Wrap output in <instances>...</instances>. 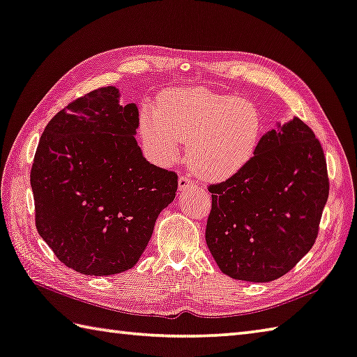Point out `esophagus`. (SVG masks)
Wrapping results in <instances>:
<instances>
[{
	"instance_id": "34e87169",
	"label": "esophagus",
	"mask_w": 357,
	"mask_h": 357,
	"mask_svg": "<svg viewBox=\"0 0 357 357\" xmlns=\"http://www.w3.org/2000/svg\"><path fill=\"white\" fill-rule=\"evenodd\" d=\"M178 187H179V190L193 189V187H195V183H193V181H192L190 178H187V176H181V178H179V181H178Z\"/></svg>"
}]
</instances>
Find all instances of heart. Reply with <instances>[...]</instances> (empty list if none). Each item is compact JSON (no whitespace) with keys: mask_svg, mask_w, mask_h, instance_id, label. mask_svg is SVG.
<instances>
[{"mask_svg":"<svg viewBox=\"0 0 357 357\" xmlns=\"http://www.w3.org/2000/svg\"><path fill=\"white\" fill-rule=\"evenodd\" d=\"M139 132L145 153L170 165L187 144V164L199 178L223 181L248 164L262 137V116L252 102L201 87L170 89L158 107L140 109Z\"/></svg>","mask_w":357,"mask_h":357,"instance_id":"heart-1","label":"heart"}]
</instances>
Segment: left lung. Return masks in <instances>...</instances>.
Returning <instances> with one entry per match:
<instances>
[{"mask_svg":"<svg viewBox=\"0 0 357 357\" xmlns=\"http://www.w3.org/2000/svg\"><path fill=\"white\" fill-rule=\"evenodd\" d=\"M209 192L206 243L220 270L241 281H275L319 234L329 195L323 148L294 116L265 132L248 164Z\"/></svg>","mask_w":357,"mask_h":357,"instance_id":"8db88e82","label":"left lung"}]
</instances>
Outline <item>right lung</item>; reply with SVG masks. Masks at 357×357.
Here are the masks:
<instances>
[{"mask_svg":"<svg viewBox=\"0 0 357 357\" xmlns=\"http://www.w3.org/2000/svg\"><path fill=\"white\" fill-rule=\"evenodd\" d=\"M139 109L107 86L45 128L31 168L36 226L68 268L109 276L132 268L178 190V174L148 162L135 140Z\"/></svg>","mask_w":357,"mask_h":357,"instance_id":"add662e5","label":"right lung"}]
</instances>
